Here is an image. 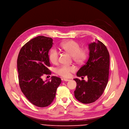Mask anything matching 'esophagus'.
I'll use <instances>...</instances> for the list:
<instances>
[{
    "instance_id": "obj_1",
    "label": "esophagus",
    "mask_w": 129,
    "mask_h": 129,
    "mask_svg": "<svg viewBox=\"0 0 129 129\" xmlns=\"http://www.w3.org/2000/svg\"><path fill=\"white\" fill-rule=\"evenodd\" d=\"M62 80L63 81H65V82H68V81H70V80H69V79H62Z\"/></svg>"
}]
</instances>
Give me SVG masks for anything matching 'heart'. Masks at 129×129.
I'll return each mask as SVG.
<instances>
[{
  "label": "heart",
  "instance_id": "obj_1",
  "mask_svg": "<svg viewBox=\"0 0 129 129\" xmlns=\"http://www.w3.org/2000/svg\"><path fill=\"white\" fill-rule=\"evenodd\" d=\"M60 47L62 49L71 54L73 60L77 62H82L86 58L87 54L86 50L81 49L80 44L76 41L70 40L63 42L60 45ZM49 57L52 63H56L59 59L58 51L55 48L51 49L49 52ZM75 70V68L73 66L61 65L56 68V72L60 76L68 78L70 76L71 73Z\"/></svg>",
  "mask_w": 129,
  "mask_h": 129
}]
</instances>
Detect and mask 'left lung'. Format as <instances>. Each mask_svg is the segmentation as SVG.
<instances>
[{
	"label": "left lung",
	"instance_id": "obj_1",
	"mask_svg": "<svg viewBox=\"0 0 129 129\" xmlns=\"http://www.w3.org/2000/svg\"><path fill=\"white\" fill-rule=\"evenodd\" d=\"M89 58L77 72L79 77L87 76L88 81L78 78L74 92L76 99L83 104L92 103L103 94L108 81L109 54L107 47L100 41L88 45Z\"/></svg>",
	"mask_w": 129,
	"mask_h": 129
}]
</instances>
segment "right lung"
<instances>
[{
  "instance_id": "right-lung-1",
  "label": "right lung",
  "mask_w": 129,
  "mask_h": 129,
  "mask_svg": "<svg viewBox=\"0 0 129 129\" xmlns=\"http://www.w3.org/2000/svg\"><path fill=\"white\" fill-rule=\"evenodd\" d=\"M50 37L39 36L26 43L17 60L19 85L27 99L36 106L45 107L54 101L60 78L52 76L44 81L42 77L51 74L48 52L52 47Z\"/></svg>"
}]
</instances>
